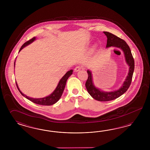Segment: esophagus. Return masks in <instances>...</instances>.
Returning a JSON list of instances; mask_svg holds the SVG:
<instances>
[{"label":"esophagus","mask_w":150,"mask_h":150,"mask_svg":"<svg viewBox=\"0 0 150 150\" xmlns=\"http://www.w3.org/2000/svg\"><path fill=\"white\" fill-rule=\"evenodd\" d=\"M82 69V67H81V66H77L76 67H75V68L74 69V71H75V72H77L79 70H81Z\"/></svg>","instance_id":"34e87169"}]
</instances>
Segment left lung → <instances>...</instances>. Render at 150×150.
I'll return each instance as SVG.
<instances>
[{"label": "left lung", "instance_id": "left-lung-1", "mask_svg": "<svg viewBox=\"0 0 150 150\" xmlns=\"http://www.w3.org/2000/svg\"><path fill=\"white\" fill-rule=\"evenodd\" d=\"M104 33L107 37V42L106 47L108 48L109 47H116L119 48L123 50L124 53V55L125 57V60L127 64L129 65V71L128 75L125 81L124 82L123 86L117 91L110 92H105L103 91H100L99 89L96 88L93 84L92 75L90 71L87 70L88 78L87 80L85 86L86 87L87 90L89 94L96 100L98 101H109L112 100H115L116 98L122 95L130 86L132 81V78L133 75V73L134 70L135 63L134 59L132 57L129 46L127 45V42L124 41L120 38L114 35L113 34L108 32H105Z\"/></svg>", "mask_w": 150, "mask_h": 150}]
</instances>
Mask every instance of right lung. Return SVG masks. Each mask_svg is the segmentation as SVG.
Segmentation results:
<instances>
[{
    "label": "right lung",
    "instance_id": "right-lung-1",
    "mask_svg": "<svg viewBox=\"0 0 150 150\" xmlns=\"http://www.w3.org/2000/svg\"><path fill=\"white\" fill-rule=\"evenodd\" d=\"M36 38L35 37H33L31 40L27 41L23 45L20 50H19V52L23 49V48H24L25 46L30 44L31 43H32L33 41L35 40ZM14 67H15V62H14ZM73 74V70H70L68 71L67 73L65 74V75L61 79V80H60L59 83L58 85V86L57 87V88H55L54 92L48 96L45 97V98H32L27 97V96L24 95L23 93L20 89L18 88V86L17 83L16 82V85L17 88L18 89V91L20 92V93L24 96L25 97H26L28 100L32 101V102L37 104V105H54L57 102H58L60 98L61 97V96L63 94L64 88L66 85V82L68 79V77Z\"/></svg>",
    "mask_w": 150,
    "mask_h": 150
}]
</instances>
